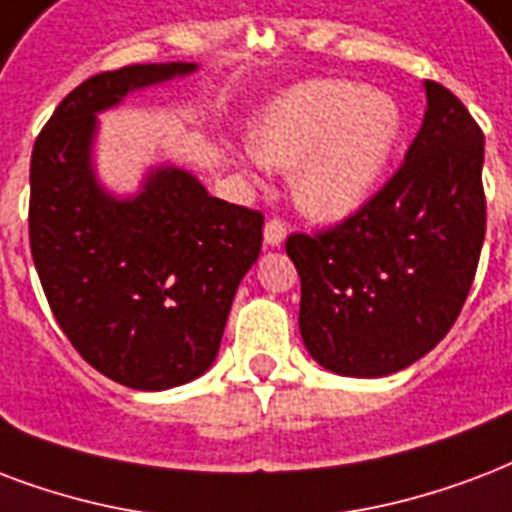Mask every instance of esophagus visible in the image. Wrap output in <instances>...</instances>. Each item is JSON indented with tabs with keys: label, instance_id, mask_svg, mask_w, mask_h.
<instances>
[{
	"label": "esophagus",
	"instance_id": "esophagus-1",
	"mask_svg": "<svg viewBox=\"0 0 512 512\" xmlns=\"http://www.w3.org/2000/svg\"><path fill=\"white\" fill-rule=\"evenodd\" d=\"M265 244H271V247H279L284 239H287V222L282 217H271V220L265 222Z\"/></svg>",
	"mask_w": 512,
	"mask_h": 512
}]
</instances>
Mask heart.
Returning a JSON list of instances; mask_svg holds the SVG:
<instances>
[{
  "instance_id": "1",
  "label": "heart",
  "mask_w": 512,
  "mask_h": 512,
  "mask_svg": "<svg viewBox=\"0 0 512 512\" xmlns=\"http://www.w3.org/2000/svg\"><path fill=\"white\" fill-rule=\"evenodd\" d=\"M400 136V109L354 80H311L282 93L252 131L268 169H295L303 209L322 220L349 217L376 193Z\"/></svg>"
}]
</instances>
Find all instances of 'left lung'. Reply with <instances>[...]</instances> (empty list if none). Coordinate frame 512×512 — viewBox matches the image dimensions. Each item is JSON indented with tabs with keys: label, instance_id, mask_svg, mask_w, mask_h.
I'll use <instances>...</instances> for the list:
<instances>
[{
	"label": "left lung",
	"instance_id": "8db88e82",
	"mask_svg": "<svg viewBox=\"0 0 512 512\" xmlns=\"http://www.w3.org/2000/svg\"><path fill=\"white\" fill-rule=\"evenodd\" d=\"M424 88V123L384 187L346 220L287 239L300 335L338 376H389L435 349L478 271L483 131L448 88Z\"/></svg>",
	"mask_w": 512,
	"mask_h": 512
}]
</instances>
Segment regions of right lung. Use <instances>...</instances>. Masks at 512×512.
Masks as SVG:
<instances>
[{
    "mask_svg": "<svg viewBox=\"0 0 512 512\" xmlns=\"http://www.w3.org/2000/svg\"><path fill=\"white\" fill-rule=\"evenodd\" d=\"M195 64H134L80 83L31 152L29 244L58 327L117 384L161 392L217 357L230 303L263 247V212L182 169L152 171L131 201L96 185V112Z\"/></svg>",
    "mask_w": 512,
    "mask_h": 512,
    "instance_id": "right-lung-1",
    "label": "right lung"
}]
</instances>
